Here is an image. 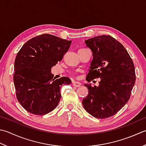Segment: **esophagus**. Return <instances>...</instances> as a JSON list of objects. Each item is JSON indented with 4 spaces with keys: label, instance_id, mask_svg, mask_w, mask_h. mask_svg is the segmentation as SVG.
I'll use <instances>...</instances> for the list:
<instances>
[{
    "label": "esophagus",
    "instance_id": "34e87169",
    "mask_svg": "<svg viewBox=\"0 0 146 146\" xmlns=\"http://www.w3.org/2000/svg\"><path fill=\"white\" fill-rule=\"evenodd\" d=\"M81 83L79 82H74L73 83V85L74 87H78L80 86H81Z\"/></svg>",
    "mask_w": 146,
    "mask_h": 146
}]
</instances>
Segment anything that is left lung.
<instances>
[{
  "label": "left lung",
  "instance_id": "1",
  "mask_svg": "<svg viewBox=\"0 0 146 146\" xmlns=\"http://www.w3.org/2000/svg\"><path fill=\"white\" fill-rule=\"evenodd\" d=\"M92 50L87 81L101 78L99 86L85 84L88 96L82 100L87 112L97 118L115 115L128 101L136 76L132 58L120 42L110 35H101L85 41Z\"/></svg>",
  "mask_w": 146,
  "mask_h": 146
}]
</instances>
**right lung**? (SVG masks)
I'll return each mask as SVG.
<instances>
[{"mask_svg":"<svg viewBox=\"0 0 146 146\" xmlns=\"http://www.w3.org/2000/svg\"><path fill=\"white\" fill-rule=\"evenodd\" d=\"M71 44V40L42 34L27 41L17 54L14 87L17 99L28 112L44 115L58 105L60 88L71 81L65 76L53 78L51 68L61 61Z\"/></svg>","mask_w":146,"mask_h":146,"instance_id":"add662e5","label":"right lung"}]
</instances>
